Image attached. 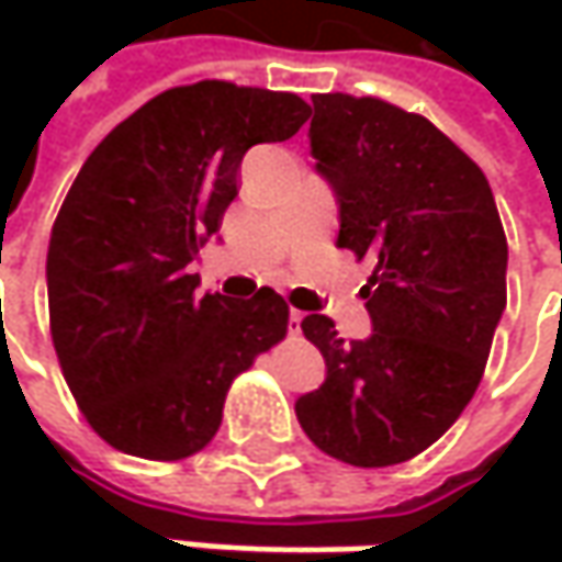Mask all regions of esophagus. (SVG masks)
<instances>
[{
    "mask_svg": "<svg viewBox=\"0 0 562 562\" xmlns=\"http://www.w3.org/2000/svg\"><path fill=\"white\" fill-rule=\"evenodd\" d=\"M300 322H303V313H300V310H291V318H288L291 335H300Z\"/></svg>",
    "mask_w": 562,
    "mask_h": 562,
    "instance_id": "34e87169",
    "label": "esophagus"
}]
</instances>
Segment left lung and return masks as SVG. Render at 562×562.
Returning <instances> with one entry per match:
<instances>
[{"label":"left lung","instance_id":"1","mask_svg":"<svg viewBox=\"0 0 562 562\" xmlns=\"http://www.w3.org/2000/svg\"><path fill=\"white\" fill-rule=\"evenodd\" d=\"M315 168L340 205L337 247L372 259L366 340L328 315L303 335L325 384L296 400L310 441L340 463L413 460L460 419L507 310V234L482 168L428 119L375 97H313Z\"/></svg>","mask_w":562,"mask_h":562}]
</instances>
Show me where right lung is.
Listing matches in <instances>:
<instances>
[{
  "label": "right lung",
  "instance_id": "add662e5",
  "mask_svg": "<svg viewBox=\"0 0 562 562\" xmlns=\"http://www.w3.org/2000/svg\"><path fill=\"white\" fill-rule=\"evenodd\" d=\"M310 112L296 93L227 80L171 87L75 178L46 256L49 328L80 413L121 453L203 450L231 381L288 335L281 293L200 296L190 262L237 196L244 153L293 137Z\"/></svg>",
  "mask_w": 562,
  "mask_h": 562
}]
</instances>
